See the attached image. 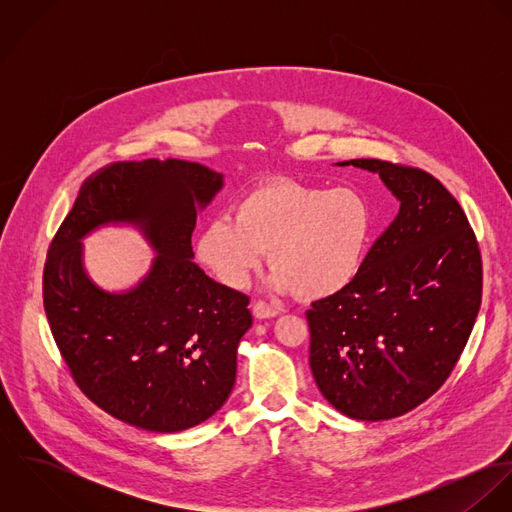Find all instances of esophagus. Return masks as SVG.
Returning a JSON list of instances; mask_svg holds the SVG:
<instances>
[{
  "instance_id": "34e87169",
  "label": "esophagus",
  "mask_w": 512,
  "mask_h": 512,
  "mask_svg": "<svg viewBox=\"0 0 512 512\" xmlns=\"http://www.w3.org/2000/svg\"><path fill=\"white\" fill-rule=\"evenodd\" d=\"M252 311H254V317H258V319L276 317V315L280 313V311H278V307H274L272 303H268V301H264V299H256V301H254Z\"/></svg>"
}]
</instances>
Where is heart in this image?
<instances>
[{"mask_svg":"<svg viewBox=\"0 0 512 512\" xmlns=\"http://www.w3.org/2000/svg\"><path fill=\"white\" fill-rule=\"evenodd\" d=\"M370 228L372 213L359 191L278 179L248 191L234 217L209 220L195 248L230 288H244L268 252L274 290L317 299L357 278Z\"/></svg>","mask_w":512,"mask_h":512,"instance_id":"obj_1","label":"heart"}]
</instances>
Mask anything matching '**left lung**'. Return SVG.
I'll return each instance as SVG.
<instances>
[{
	"instance_id": "1",
	"label": "left lung",
	"mask_w": 512,
	"mask_h": 512,
	"mask_svg": "<svg viewBox=\"0 0 512 512\" xmlns=\"http://www.w3.org/2000/svg\"><path fill=\"white\" fill-rule=\"evenodd\" d=\"M380 175L400 201L357 278L305 311L309 366L341 414L398 418L449 378L475 325L483 264L455 197L420 167L351 159Z\"/></svg>"
}]
</instances>
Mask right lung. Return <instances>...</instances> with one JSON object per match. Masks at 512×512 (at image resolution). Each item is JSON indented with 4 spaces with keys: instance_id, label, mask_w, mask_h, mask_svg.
<instances>
[{
    "instance_id": "1",
    "label": "right lung",
    "mask_w": 512,
    "mask_h": 512,
    "mask_svg": "<svg viewBox=\"0 0 512 512\" xmlns=\"http://www.w3.org/2000/svg\"><path fill=\"white\" fill-rule=\"evenodd\" d=\"M222 175L193 161H118L92 173L45 260L43 303L76 386L110 416L173 434L211 418L232 392L236 349L252 325L250 297L191 258L197 207ZM108 221L138 225L160 256L126 294L92 285L79 238Z\"/></svg>"
}]
</instances>
